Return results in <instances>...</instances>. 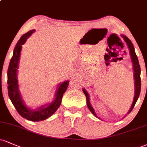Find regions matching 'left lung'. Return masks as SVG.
<instances>
[{
    "label": "left lung",
    "mask_w": 147,
    "mask_h": 147,
    "mask_svg": "<svg viewBox=\"0 0 147 147\" xmlns=\"http://www.w3.org/2000/svg\"><path fill=\"white\" fill-rule=\"evenodd\" d=\"M122 38L124 39V40L125 42L127 43V46H128L129 49V51H130V55L131 57V60L133 61V65H134V79H135V95H134V101L133 103H132L131 107L129 111L128 114L131 112L132 109L135 106L136 102H137L138 99V97L140 95V90H141V79H140V66L139 64V61H138V57L136 55L135 51H134V47L132 42H131V40L127 38V36L125 35H121ZM83 92L85 94L86 96V100H87V105L88 107L89 108L90 112L92 113V114L94 115L96 117H97L96 114H95L94 110L92 107L90 105V99H89V95L87 92L86 91V90L83 89Z\"/></svg>",
    "instance_id": "obj_1"
}]
</instances>
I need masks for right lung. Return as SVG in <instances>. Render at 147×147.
<instances>
[{"mask_svg":"<svg viewBox=\"0 0 147 147\" xmlns=\"http://www.w3.org/2000/svg\"><path fill=\"white\" fill-rule=\"evenodd\" d=\"M35 30H31L24 34L21 37L17 45H16L7 71V84H8V95L13 105L16 109L17 112L23 118L31 121H44L51 115H53L61 105V98L63 94L66 92L69 84V81L63 82L57 90L55 99L52 103L47 106L40 107L38 109H30L26 107L23 103L21 98L20 92L18 90V84L17 79V68L18 66L19 59H20V51L22 45H24L26 39L34 32Z\"/></svg>","mask_w":147,"mask_h":147,"instance_id":"obj_1","label":"right lung"}]
</instances>
